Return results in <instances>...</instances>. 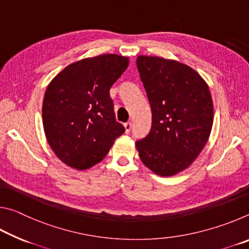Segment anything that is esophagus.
Here are the masks:
<instances>
[{
    "label": "esophagus",
    "instance_id": "obj_1",
    "mask_svg": "<svg viewBox=\"0 0 249 249\" xmlns=\"http://www.w3.org/2000/svg\"><path fill=\"white\" fill-rule=\"evenodd\" d=\"M124 127H125V133L126 134H129L130 129H132V123H130V122H128V123H125L124 124Z\"/></svg>",
    "mask_w": 249,
    "mask_h": 249
}]
</instances>
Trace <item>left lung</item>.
Masks as SVG:
<instances>
[{
    "label": "left lung",
    "mask_w": 249,
    "mask_h": 249,
    "mask_svg": "<svg viewBox=\"0 0 249 249\" xmlns=\"http://www.w3.org/2000/svg\"><path fill=\"white\" fill-rule=\"evenodd\" d=\"M136 65L153 122L135 145L154 174L175 176L195 161L210 137L214 111L209 86L195 69L171 59L138 56Z\"/></svg>",
    "instance_id": "obj_1"
}]
</instances>
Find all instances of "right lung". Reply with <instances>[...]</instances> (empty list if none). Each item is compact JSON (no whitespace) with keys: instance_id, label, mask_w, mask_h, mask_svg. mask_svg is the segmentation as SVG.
<instances>
[{"instance_id":"right-lung-1","label":"right lung","mask_w":249,"mask_h":249,"mask_svg":"<svg viewBox=\"0 0 249 249\" xmlns=\"http://www.w3.org/2000/svg\"><path fill=\"white\" fill-rule=\"evenodd\" d=\"M128 62L114 53L86 58L67 66L48 84L43 101L45 135L67 166L89 169L125 132L115 120L109 89Z\"/></svg>"}]
</instances>
